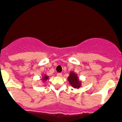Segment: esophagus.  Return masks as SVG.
I'll use <instances>...</instances> for the list:
<instances>
[{"instance_id": "1", "label": "esophagus", "mask_w": 122, "mask_h": 122, "mask_svg": "<svg viewBox=\"0 0 122 122\" xmlns=\"http://www.w3.org/2000/svg\"><path fill=\"white\" fill-rule=\"evenodd\" d=\"M57 76L61 77V76H62V73H57Z\"/></svg>"}]
</instances>
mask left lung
Returning <instances> with one entry per match:
<instances>
[{
	"mask_svg": "<svg viewBox=\"0 0 122 122\" xmlns=\"http://www.w3.org/2000/svg\"><path fill=\"white\" fill-rule=\"evenodd\" d=\"M68 81L71 85L74 88H80L81 86V82L80 81L78 78L77 74L73 72H71L70 73V75L68 77Z\"/></svg>",
	"mask_w": 122,
	"mask_h": 122,
	"instance_id": "8db88e82",
	"label": "left lung"
}]
</instances>
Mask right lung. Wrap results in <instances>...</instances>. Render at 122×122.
<instances>
[{
    "instance_id": "obj_1",
    "label": "right lung",
    "mask_w": 122,
    "mask_h": 122,
    "mask_svg": "<svg viewBox=\"0 0 122 122\" xmlns=\"http://www.w3.org/2000/svg\"><path fill=\"white\" fill-rule=\"evenodd\" d=\"M48 78H49V76H48L47 75H44L42 76V80H43V81H46Z\"/></svg>"
}]
</instances>
